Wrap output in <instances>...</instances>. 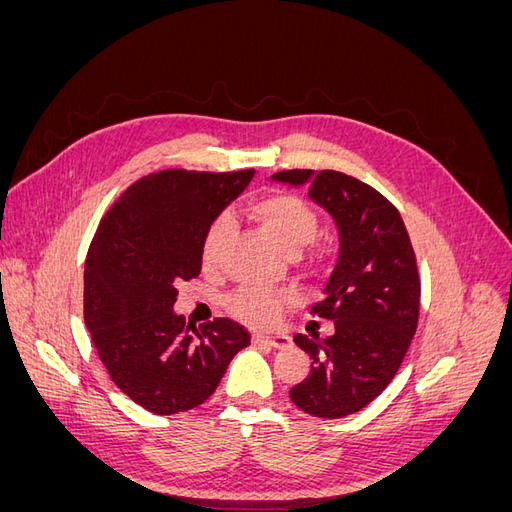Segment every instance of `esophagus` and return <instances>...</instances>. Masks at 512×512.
<instances>
[{"instance_id": "1", "label": "esophagus", "mask_w": 512, "mask_h": 512, "mask_svg": "<svg viewBox=\"0 0 512 512\" xmlns=\"http://www.w3.org/2000/svg\"><path fill=\"white\" fill-rule=\"evenodd\" d=\"M254 344H265L271 348H286L290 346V337L284 333H271V335H252Z\"/></svg>"}]
</instances>
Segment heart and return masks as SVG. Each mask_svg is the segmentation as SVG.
<instances>
[{
    "label": "heart",
    "instance_id": "heart-1",
    "mask_svg": "<svg viewBox=\"0 0 512 512\" xmlns=\"http://www.w3.org/2000/svg\"><path fill=\"white\" fill-rule=\"evenodd\" d=\"M245 213L265 228L269 235L280 243L288 254H299L307 243H312L318 232L316 209L297 194L290 192H269L252 198L245 207ZM232 232V220L228 213H220L203 237L200 258L207 267L215 265L220 258L224 243ZM286 301L284 292L267 290L260 286H243L228 297L226 307L232 316L252 324H269Z\"/></svg>",
    "mask_w": 512,
    "mask_h": 512
}]
</instances>
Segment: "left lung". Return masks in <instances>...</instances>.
Wrapping results in <instances>:
<instances>
[{
    "instance_id": "1",
    "label": "left lung",
    "mask_w": 512,
    "mask_h": 512,
    "mask_svg": "<svg viewBox=\"0 0 512 512\" xmlns=\"http://www.w3.org/2000/svg\"><path fill=\"white\" fill-rule=\"evenodd\" d=\"M275 181L307 185L329 211L339 235L337 265L312 314L333 320L329 337L297 333L312 359L307 378L290 389L303 412L342 418L374 401L404 361L416 331L421 280L399 211L371 185L337 170H282Z\"/></svg>"
}]
</instances>
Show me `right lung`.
Wrapping results in <instances>:
<instances>
[{
    "label": "right lung",
    "mask_w": 512,
    "mask_h": 512,
    "mask_svg": "<svg viewBox=\"0 0 512 512\" xmlns=\"http://www.w3.org/2000/svg\"><path fill=\"white\" fill-rule=\"evenodd\" d=\"M254 177L160 170L106 211L85 260V324L108 376L138 406L177 414L207 401L250 333L228 318L196 329L175 314L177 284L200 273L207 226Z\"/></svg>",
    "instance_id": "obj_1"
}]
</instances>
